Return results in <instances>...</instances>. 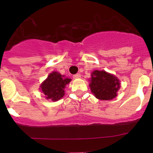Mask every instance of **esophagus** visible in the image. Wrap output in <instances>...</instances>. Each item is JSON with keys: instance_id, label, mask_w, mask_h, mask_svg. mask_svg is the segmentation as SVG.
<instances>
[{"instance_id": "obj_1", "label": "esophagus", "mask_w": 153, "mask_h": 153, "mask_svg": "<svg viewBox=\"0 0 153 153\" xmlns=\"http://www.w3.org/2000/svg\"><path fill=\"white\" fill-rule=\"evenodd\" d=\"M74 79H78V78H80L81 77V75L79 74H74Z\"/></svg>"}]
</instances>
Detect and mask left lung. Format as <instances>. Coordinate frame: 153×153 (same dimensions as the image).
<instances>
[{
	"label": "left lung",
	"instance_id": "1",
	"mask_svg": "<svg viewBox=\"0 0 153 153\" xmlns=\"http://www.w3.org/2000/svg\"><path fill=\"white\" fill-rule=\"evenodd\" d=\"M90 87L97 99L110 100L117 96V93L120 87V83L115 76L104 70H94L92 73Z\"/></svg>",
	"mask_w": 153,
	"mask_h": 153
}]
</instances>
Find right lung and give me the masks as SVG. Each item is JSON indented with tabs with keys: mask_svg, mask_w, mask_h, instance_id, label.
<instances>
[{
	"mask_svg": "<svg viewBox=\"0 0 153 153\" xmlns=\"http://www.w3.org/2000/svg\"><path fill=\"white\" fill-rule=\"evenodd\" d=\"M70 81L71 79L64 78V76L59 73L53 72L40 85V90L47 99H51L53 101L59 100L64 95L65 86Z\"/></svg>",
	"mask_w": 153,
	"mask_h": 153,
	"instance_id": "obj_1",
	"label": "right lung"
}]
</instances>
